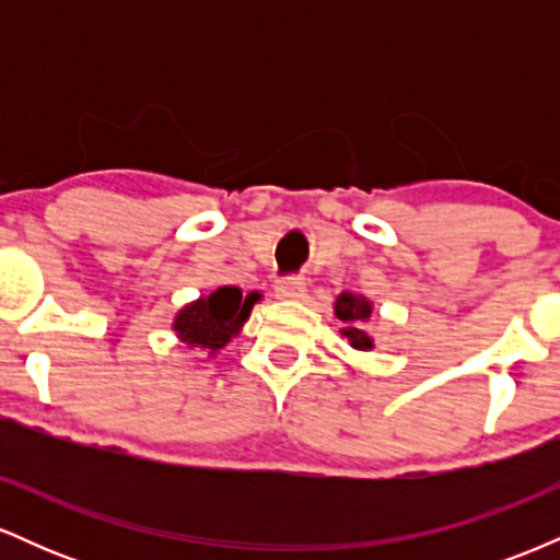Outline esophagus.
<instances>
[{
  "instance_id": "esophagus-1",
  "label": "esophagus",
  "mask_w": 560,
  "mask_h": 560,
  "mask_svg": "<svg viewBox=\"0 0 560 560\" xmlns=\"http://www.w3.org/2000/svg\"><path fill=\"white\" fill-rule=\"evenodd\" d=\"M279 300H302L305 298V279H281L273 287Z\"/></svg>"
}]
</instances>
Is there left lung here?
I'll use <instances>...</instances> for the list:
<instances>
[{"instance_id": "obj_1", "label": "left lung", "mask_w": 560, "mask_h": 560, "mask_svg": "<svg viewBox=\"0 0 560 560\" xmlns=\"http://www.w3.org/2000/svg\"><path fill=\"white\" fill-rule=\"evenodd\" d=\"M334 316L342 320V329H339V334L350 342L352 350L358 352L374 350V339H371L369 329H365L371 316H374V302L363 298V294L350 292V289H347V292L337 294V300H334Z\"/></svg>"}]
</instances>
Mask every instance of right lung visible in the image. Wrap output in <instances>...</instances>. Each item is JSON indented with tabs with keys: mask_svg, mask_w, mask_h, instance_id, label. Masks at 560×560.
<instances>
[{
	"mask_svg": "<svg viewBox=\"0 0 560 560\" xmlns=\"http://www.w3.org/2000/svg\"><path fill=\"white\" fill-rule=\"evenodd\" d=\"M260 300V292H249L244 298L240 287H218L215 292L199 294L197 300L186 302L173 316L171 329L186 347H197L215 358L231 339L240 337L255 302Z\"/></svg>",
	"mask_w": 560,
	"mask_h": 560,
	"instance_id": "add662e5",
	"label": "right lung"
}]
</instances>
